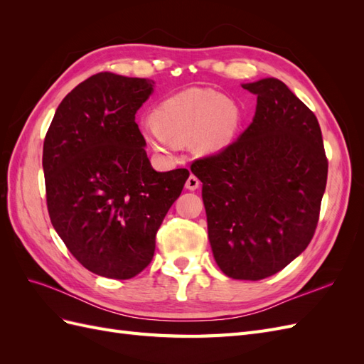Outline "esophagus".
I'll list each match as a JSON object with an SVG mask.
<instances>
[{
  "label": "esophagus",
  "mask_w": 364,
  "mask_h": 364,
  "mask_svg": "<svg viewBox=\"0 0 364 364\" xmlns=\"http://www.w3.org/2000/svg\"><path fill=\"white\" fill-rule=\"evenodd\" d=\"M199 185H200V181H199V179H197L194 174H191V176H190V178H188V179H186V183H185V186H186V188H188V190H191V191H194V190H197V188H199Z\"/></svg>",
  "instance_id": "obj_1"
}]
</instances>
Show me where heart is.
<instances>
[{
	"mask_svg": "<svg viewBox=\"0 0 364 364\" xmlns=\"http://www.w3.org/2000/svg\"><path fill=\"white\" fill-rule=\"evenodd\" d=\"M240 124V107L214 90L191 87L161 102L141 132L158 151L188 144L199 155H211L232 142Z\"/></svg>",
	"mask_w": 364,
	"mask_h": 364,
	"instance_id": "heart-1",
	"label": "heart"
}]
</instances>
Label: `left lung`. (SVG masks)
I'll list each match as a JSON object with an SVG mask.
<instances>
[{
  "label": "left lung",
  "instance_id": "8db88e82",
  "mask_svg": "<svg viewBox=\"0 0 364 364\" xmlns=\"http://www.w3.org/2000/svg\"><path fill=\"white\" fill-rule=\"evenodd\" d=\"M257 95L249 127L215 155L196 159L208 237L232 279L278 273L310 245L328 159L316 115L278 79L243 85Z\"/></svg>",
  "mask_w": 364,
  "mask_h": 364
}]
</instances>
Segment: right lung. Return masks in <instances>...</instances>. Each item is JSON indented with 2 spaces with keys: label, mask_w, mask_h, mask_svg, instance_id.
Returning <instances> with one entry per match:
<instances>
[{
  "label": "right lung",
  "mask_w": 364,
  "mask_h": 364,
  "mask_svg": "<svg viewBox=\"0 0 364 364\" xmlns=\"http://www.w3.org/2000/svg\"><path fill=\"white\" fill-rule=\"evenodd\" d=\"M155 82L91 75L63 98L43 141L53 228L85 269L130 279L155 253L156 232L190 171L151 168L135 114Z\"/></svg>",
  "instance_id": "add662e5"
}]
</instances>
